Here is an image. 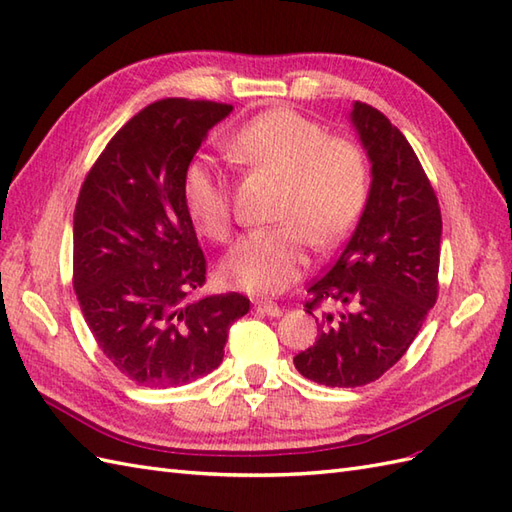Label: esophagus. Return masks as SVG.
I'll list each match as a JSON object with an SVG mask.
<instances>
[{
    "instance_id": "esophagus-1",
    "label": "esophagus",
    "mask_w": 512,
    "mask_h": 512,
    "mask_svg": "<svg viewBox=\"0 0 512 512\" xmlns=\"http://www.w3.org/2000/svg\"><path fill=\"white\" fill-rule=\"evenodd\" d=\"M255 309L259 311V313H266V316H270V318H279L281 316V307L279 305H274V303H270V300H257L255 303Z\"/></svg>"
}]
</instances>
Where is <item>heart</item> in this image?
Instances as JSON below:
<instances>
[{
  "label": "heart",
  "instance_id": "heart-1",
  "mask_svg": "<svg viewBox=\"0 0 512 512\" xmlns=\"http://www.w3.org/2000/svg\"><path fill=\"white\" fill-rule=\"evenodd\" d=\"M231 157L281 179L277 220L283 225L246 233L222 264V279L251 294L285 290L303 274L309 240L342 242L368 199V162L357 144L326 131L290 108L261 112L231 136ZM194 225L216 242L231 233L229 188L218 170L196 157L181 179Z\"/></svg>",
  "mask_w": 512,
  "mask_h": 512
}]
</instances>
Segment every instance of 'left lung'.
<instances>
[{
	"instance_id": "obj_1",
	"label": "left lung",
	"mask_w": 512,
	"mask_h": 512,
	"mask_svg": "<svg viewBox=\"0 0 512 512\" xmlns=\"http://www.w3.org/2000/svg\"><path fill=\"white\" fill-rule=\"evenodd\" d=\"M357 129L372 183L342 255L309 285L307 313L324 300L318 339L294 357L296 370L326 387H361L396 365L437 303L441 209L409 140L383 112L355 101Z\"/></svg>"
}]
</instances>
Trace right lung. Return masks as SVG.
<instances>
[{
    "instance_id": "obj_1",
    "label": "right lung",
    "mask_w": 512,
    "mask_h": 512,
    "mask_svg": "<svg viewBox=\"0 0 512 512\" xmlns=\"http://www.w3.org/2000/svg\"><path fill=\"white\" fill-rule=\"evenodd\" d=\"M233 106L162 99L129 119L86 175L73 214V287L84 320L129 381L166 389L216 370L242 294L199 296L205 255L181 179Z\"/></svg>"
}]
</instances>
